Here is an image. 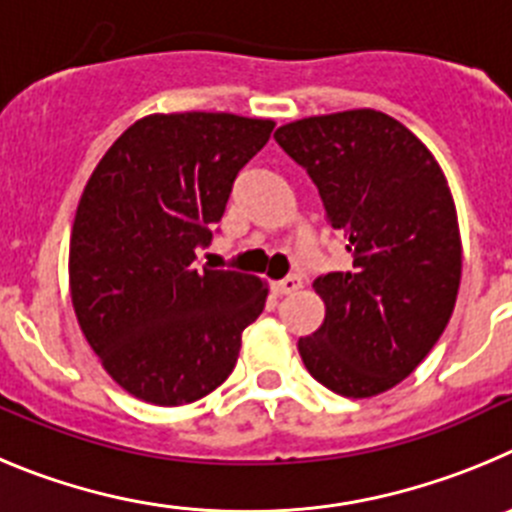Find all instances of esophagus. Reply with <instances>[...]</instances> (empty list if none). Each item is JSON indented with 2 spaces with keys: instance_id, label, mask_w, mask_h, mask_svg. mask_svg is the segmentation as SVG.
<instances>
[{
  "instance_id": "obj_1",
  "label": "esophagus",
  "mask_w": 512,
  "mask_h": 512,
  "mask_svg": "<svg viewBox=\"0 0 512 512\" xmlns=\"http://www.w3.org/2000/svg\"><path fill=\"white\" fill-rule=\"evenodd\" d=\"M298 288H301V278H298V275H288V278L273 283V290L278 296H290V293H296Z\"/></svg>"
}]
</instances>
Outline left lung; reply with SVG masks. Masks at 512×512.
<instances>
[{
	"instance_id": "8db88e82",
	"label": "left lung",
	"mask_w": 512,
	"mask_h": 512,
	"mask_svg": "<svg viewBox=\"0 0 512 512\" xmlns=\"http://www.w3.org/2000/svg\"><path fill=\"white\" fill-rule=\"evenodd\" d=\"M275 142L319 188L352 267L313 280L324 324L298 339L303 365L344 398L385 393L444 334L462 278L457 209L434 155L375 109L285 124Z\"/></svg>"
}]
</instances>
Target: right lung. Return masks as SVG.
<instances>
[{
  "label": "right lung",
  "mask_w": 512,
  "mask_h": 512,
  "mask_svg": "<svg viewBox=\"0 0 512 512\" xmlns=\"http://www.w3.org/2000/svg\"><path fill=\"white\" fill-rule=\"evenodd\" d=\"M270 119L153 114L99 160L71 232V298L86 342L127 393L183 405L219 388L267 288L237 270H199L229 193L270 140Z\"/></svg>",
  "instance_id": "add662e5"
}]
</instances>
